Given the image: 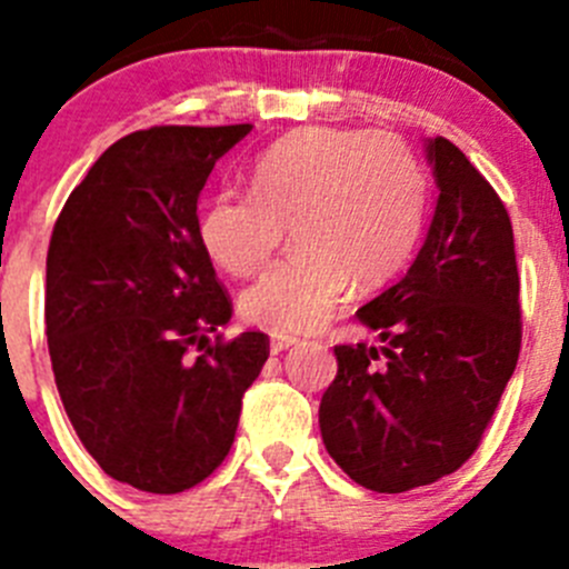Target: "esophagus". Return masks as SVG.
<instances>
[{
  "label": "esophagus",
  "mask_w": 569,
  "mask_h": 569,
  "mask_svg": "<svg viewBox=\"0 0 569 569\" xmlns=\"http://www.w3.org/2000/svg\"><path fill=\"white\" fill-rule=\"evenodd\" d=\"M293 345H296L293 336H273V339H270V353L279 356L284 353V350H290Z\"/></svg>",
  "instance_id": "esophagus-1"
}]
</instances>
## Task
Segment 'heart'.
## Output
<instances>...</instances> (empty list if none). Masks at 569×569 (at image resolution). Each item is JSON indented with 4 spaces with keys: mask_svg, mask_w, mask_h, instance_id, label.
I'll use <instances>...</instances> for the list:
<instances>
[{
    "mask_svg": "<svg viewBox=\"0 0 569 569\" xmlns=\"http://www.w3.org/2000/svg\"><path fill=\"white\" fill-rule=\"evenodd\" d=\"M427 176L399 136L310 128L270 144L253 164V193L219 190L199 213L216 268L259 273L293 233L296 253L241 293V316L273 333L321 328L350 279L373 288L416 248Z\"/></svg>",
    "mask_w": 569,
    "mask_h": 569,
    "instance_id": "obj_1",
    "label": "heart"
}]
</instances>
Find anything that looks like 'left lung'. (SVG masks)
Returning a JSON list of instances; mask_svg holds the SVG:
<instances>
[{"label":"left lung","mask_w":569,"mask_h":569,"mask_svg":"<svg viewBox=\"0 0 569 569\" xmlns=\"http://www.w3.org/2000/svg\"><path fill=\"white\" fill-rule=\"evenodd\" d=\"M439 202L419 256L359 321L381 350L336 345L339 373L319 405L336 465L376 492L459 470L481 445L521 350L519 268L505 202L470 159L430 139Z\"/></svg>","instance_id":"8db88e82"}]
</instances>
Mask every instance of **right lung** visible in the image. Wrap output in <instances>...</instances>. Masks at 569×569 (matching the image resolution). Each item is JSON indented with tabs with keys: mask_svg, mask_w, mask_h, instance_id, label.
I'll list each match as a JSON object with an SVG mask.
<instances>
[{
	"mask_svg": "<svg viewBox=\"0 0 569 569\" xmlns=\"http://www.w3.org/2000/svg\"><path fill=\"white\" fill-rule=\"evenodd\" d=\"M248 133L136 130L99 156L53 224L44 336L57 390L84 450L136 490L208 479L270 356L264 333H219L233 305L196 230L210 170Z\"/></svg>",
	"mask_w": 569,
	"mask_h": 569,
	"instance_id": "add662e5",
	"label": "right lung"
}]
</instances>
